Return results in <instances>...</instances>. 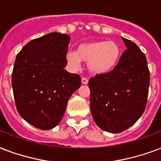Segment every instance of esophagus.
I'll list each match as a JSON object with an SVG mask.
<instances>
[{
    "instance_id": "34e87169",
    "label": "esophagus",
    "mask_w": 161,
    "mask_h": 161,
    "mask_svg": "<svg viewBox=\"0 0 161 161\" xmlns=\"http://www.w3.org/2000/svg\"><path fill=\"white\" fill-rule=\"evenodd\" d=\"M88 83H89V79L87 78H82V83L83 84H88Z\"/></svg>"
}]
</instances>
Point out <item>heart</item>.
Listing matches in <instances>:
<instances>
[{
	"label": "heart",
	"mask_w": 161,
	"mask_h": 161,
	"mask_svg": "<svg viewBox=\"0 0 161 161\" xmlns=\"http://www.w3.org/2000/svg\"><path fill=\"white\" fill-rule=\"evenodd\" d=\"M121 56V48L117 43L108 40H95L83 43L78 51H68L66 55L67 64L77 70L81 61L87 62L89 72L95 74H105L116 67Z\"/></svg>",
	"instance_id": "1"
}]
</instances>
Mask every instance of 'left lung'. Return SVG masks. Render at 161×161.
Segmentation results:
<instances>
[{"instance_id":"obj_1","label":"left lung","mask_w":161,"mask_h":161,"mask_svg":"<svg viewBox=\"0 0 161 161\" xmlns=\"http://www.w3.org/2000/svg\"><path fill=\"white\" fill-rule=\"evenodd\" d=\"M122 40L127 49L115 68L89 81L93 118L98 127L112 133L123 132L140 118L149 94L145 55L135 43Z\"/></svg>"}]
</instances>
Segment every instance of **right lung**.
Here are the masks:
<instances>
[{"label":"right lung","instance_id":"obj_1","mask_svg":"<svg viewBox=\"0 0 161 161\" xmlns=\"http://www.w3.org/2000/svg\"><path fill=\"white\" fill-rule=\"evenodd\" d=\"M70 39L50 33L29 41L16 57L12 75L16 107L25 121L41 130L59 124L69 98L81 85L80 76L64 69Z\"/></svg>","mask_w":161,"mask_h":161}]
</instances>
